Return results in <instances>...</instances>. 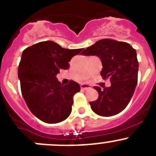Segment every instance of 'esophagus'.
Returning a JSON list of instances; mask_svg holds the SVG:
<instances>
[{"mask_svg": "<svg viewBox=\"0 0 156 156\" xmlns=\"http://www.w3.org/2000/svg\"><path fill=\"white\" fill-rule=\"evenodd\" d=\"M90 88H91V87H90V86L88 85V84H81V90H87Z\"/></svg>", "mask_w": 156, "mask_h": 156, "instance_id": "obj_1", "label": "esophagus"}]
</instances>
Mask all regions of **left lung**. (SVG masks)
Segmentation results:
<instances>
[{"mask_svg": "<svg viewBox=\"0 0 156 156\" xmlns=\"http://www.w3.org/2000/svg\"><path fill=\"white\" fill-rule=\"evenodd\" d=\"M86 56H97L103 64L100 74L109 78L111 86L99 93L96 101L90 102L91 109L101 116H112L123 110L133 96L138 81L139 62L136 51L128 43L103 39L87 47L82 53Z\"/></svg>", "mask_w": 156, "mask_h": 156, "instance_id": "8db88e82", "label": "left lung"}]
</instances>
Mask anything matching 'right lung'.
<instances>
[{"label": "right lung", "mask_w": 156, "mask_h": 156, "mask_svg": "<svg viewBox=\"0 0 156 156\" xmlns=\"http://www.w3.org/2000/svg\"><path fill=\"white\" fill-rule=\"evenodd\" d=\"M83 49H65L53 41L37 43L25 49L18 66L22 96L37 118L47 123H57L71 113L73 96L80 90L70 80L61 84L57 76L67 69L73 57Z\"/></svg>", "instance_id": "1"}]
</instances>
